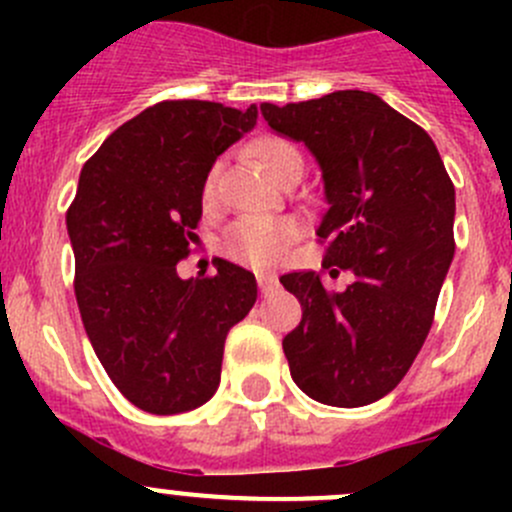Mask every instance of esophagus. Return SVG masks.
<instances>
[{
	"label": "esophagus",
	"mask_w": 512,
	"mask_h": 512,
	"mask_svg": "<svg viewBox=\"0 0 512 512\" xmlns=\"http://www.w3.org/2000/svg\"><path fill=\"white\" fill-rule=\"evenodd\" d=\"M257 285H260V292H262V294H270L272 289L277 287V277H272V275H257Z\"/></svg>",
	"instance_id": "34e87169"
}]
</instances>
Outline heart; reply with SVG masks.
<instances>
[{
    "mask_svg": "<svg viewBox=\"0 0 512 512\" xmlns=\"http://www.w3.org/2000/svg\"><path fill=\"white\" fill-rule=\"evenodd\" d=\"M255 158L275 175L285 180L289 173L304 168V158L294 143L280 136H260L252 143ZM220 165H213L203 180V198L213 200L218 190ZM299 237V223L294 218H242L223 237V252L230 260L250 267H270L285 257L287 247Z\"/></svg>",
    "mask_w": 512,
    "mask_h": 512,
    "instance_id": "1",
    "label": "heart"
}]
</instances>
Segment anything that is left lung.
I'll list each match as a JSON object with an SVG mask.
<instances>
[{"label":"left lung","instance_id":"1","mask_svg":"<svg viewBox=\"0 0 512 512\" xmlns=\"http://www.w3.org/2000/svg\"><path fill=\"white\" fill-rule=\"evenodd\" d=\"M260 111L312 151L327 198L322 272L280 277L302 304L282 339L289 374L319 404L366 406L396 389L426 342L456 250V190L431 136L369 91ZM339 276L345 287L332 290Z\"/></svg>","mask_w":512,"mask_h":512}]
</instances>
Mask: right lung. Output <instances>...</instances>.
<instances>
[{"instance_id": "right-lung-1", "label": "right lung", "mask_w": 512, "mask_h": 512, "mask_svg": "<svg viewBox=\"0 0 512 512\" xmlns=\"http://www.w3.org/2000/svg\"><path fill=\"white\" fill-rule=\"evenodd\" d=\"M257 123L213 101H160L86 160L66 213L81 322L116 389L158 416L198 409L218 391L225 337L257 299L255 275L180 280L215 158Z\"/></svg>"}]
</instances>
